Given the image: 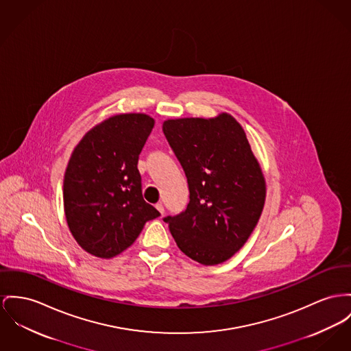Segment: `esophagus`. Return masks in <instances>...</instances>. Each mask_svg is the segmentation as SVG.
Segmentation results:
<instances>
[{
  "instance_id": "1",
  "label": "esophagus",
  "mask_w": 351,
  "mask_h": 351,
  "mask_svg": "<svg viewBox=\"0 0 351 351\" xmlns=\"http://www.w3.org/2000/svg\"><path fill=\"white\" fill-rule=\"evenodd\" d=\"M156 209H157V210L160 211V214H161V215H164L165 208H164V205H162V204H157V205H156Z\"/></svg>"
}]
</instances>
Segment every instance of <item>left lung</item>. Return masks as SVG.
I'll return each instance as SVG.
<instances>
[{
  "instance_id": "1",
  "label": "left lung",
  "mask_w": 351,
  "mask_h": 351,
  "mask_svg": "<svg viewBox=\"0 0 351 351\" xmlns=\"http://www.w3.org/2000/svg\"><path fill=\"white\" fill-rule=\"evenodd\" d=\"M162 130L190 191L186 209L164 221L187 257L222 263L245 245L265 204V178L246 134L226 113L167 119Z\"/></svg>"
}]
</instances>
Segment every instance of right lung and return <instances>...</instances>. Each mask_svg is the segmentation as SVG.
Segmentation results:
<instances>
[{
	"mask_svg": "<svg viewBox=\"0 0 351 351\" xmlns=\"http://www.w3.org/2000/svg\"><path fill=\"white\" fill-rule=\"evenodd\" d=\"M154 119L118 114L88 132L64 177V208L74 239L89 254L116 257L160 211L142 197L141 150Z\"/></svg>",
	"mask_w": 351,
	"mask_h": 351,
	"instance_id": "add662e5",
	"label": "right lung"
}]
</instances>
